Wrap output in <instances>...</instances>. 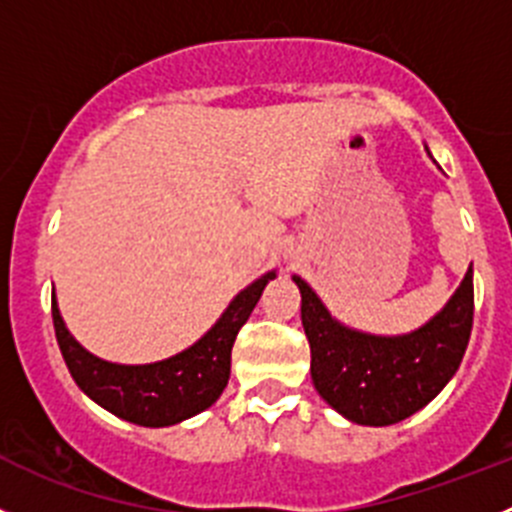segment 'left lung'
<instances>
[{"mask_svg":"<svg viewBox=\"0 0 512 512\" xmlns=\"http://www.w3.org/2000/svg\"><path fill=\"white\" fill-rule=\"evenodd\" d=\"M293 283L300 290L313 386L348 422L389 427L412 417L460 369L472 331V267L437 315L401 336L343 326L303 278L293 275Z\"/></svg>","mask_w":512,"mask_h":512,"instance_id":"1","label":"left lung"}]
</instances>
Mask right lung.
<instances>
[{
    "label": "right lung",
    "instance_id": "add662e5",
    "mask_svg": "<svg viewBox=\"0 0 512 512\" xmlns=\"http://www.w3.org/2000/svg\"><path fill=\"white\" fill-rule=\"evenodd\" d=\"M278 272L270 270L234 295L212 328L176 356L154 364H113L93 356L75 341L62 321L52 293V323L57 346L75 384L95 404L138 427H171L204 412L219 399L229 381L234 338L255 310L265 285Z\"/></svg>",
    "mask_w": 512,
    "mask_h": 512
}]
</instances>
